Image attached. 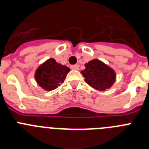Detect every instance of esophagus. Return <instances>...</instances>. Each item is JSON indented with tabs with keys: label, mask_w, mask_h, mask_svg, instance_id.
<instances>
[{
	"label": "esophagus",
	"mask_w": 149,
	"mask_h": 149,
	"mask_svg": "<svg viewBox=\"0 0 149 149\" xmlns=\"http://www.w3.org/2000/svg\"><path fill=\"white\" fill-rule=\"evenodd\" d=\"M71 69H72V70H78L79 69L78 65H71Z\"/></svg>",
	"instance_id": "esophagus-1"
}]
</instances>
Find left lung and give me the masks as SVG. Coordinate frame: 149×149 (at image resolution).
<instances>
[{
    "label": "left lung",
    "instance_id": "8db88e82",
    "mask_svg": "<svg viewBox=\"0 0 149 149\" xmlns=\"http://www.w3.org/2000/svg\"><path fill=\"white\" fill-rule=\"evenodd\" d=\"M81 73L88 85L99 91L110 89L116 79L115 71L98 59L86 63L85 69L81 71Z\"/></svg>",
    "mask_w": 149,
    "mask_h": 149
}]
</instances>
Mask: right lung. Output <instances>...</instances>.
Segmentation results:
<instances>
[{
    "label": "right lung",
    "mask_w": 149,
    "mask_h": 149,
    "mask_svg": "<svg viewBox=\"0 0 149 149\" xmlns=\"http://www.w3.org/2000/svg\"><path fill=\"white\" fill-rule=\"evenodd\" d=\"M69 71V68L58 63L54 58H50L36 68L34 77L44 90L51 91L64 82Z\"/></svg>",
    "instance_id": "1"
}]
</instances>
